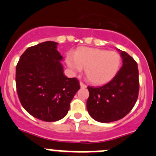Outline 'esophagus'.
Listing matches in <instances>:
<instances>
[{
	"instance_id": "obj_1",
	"label": "esophagus",
	"mask_w": 156,
	"mask_h": 156,
	"mask_svg": "<svg viewBox=\"0 0 156 156\" xmlns=\"http://www.w3.org/2000/svg\"><path fill=\"white\" fill-rule=\"evenodd\" d=\"M80 87L81 88H86V85L84 84L83 82H80Z\"/></svg>"
}]
</instances>
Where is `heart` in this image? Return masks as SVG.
Instances as JSON below:
<instances>
[{"instance_id":"obj_1","label":"heart","mask_w":156,"mask_h":156,"mask_svg":"<svg viewBox=\"0 0 156 156\" xmlns=\"http://www.w3.org/2000/svg\"><path fill=\"white\" fill-rule=\"evenodd\" d=\"M67 64L73 72L85 68L88 80L94 84L110 81L116 74L121 63L119 55L113 51L82 47L75 54L69 53Z\"/></svg>"}]
</instances>
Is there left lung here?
Segmentation results:
<instances>
[{
    "instance_id": "obj_1",
    "label": "left lung",
    "mask_w": 156,
    "mask_h": 156,
    "mask_svg": "<svg viewBox=\"0 0 156 156\" xmlns=\"http://www.w3.org/2000/svg\"><path fill=\"white\" fill-rule=\"evenodd\" d=\"M122 66L113 80L99 87L88 86L87 110L94 120L110 122L121 119L132 110L139 93V72L136 61L119 50Z\"/></svg>"
}]
</instances>
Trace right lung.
<instances>
[{
    "label": "right lung",
    "instance_id": "1",
    "mask_svg": "<svg viewBox=\"0 0 156 156\" xmlns=\"http://www.w3.org/2000/svg\"><path fill=\"white\" fill-rule=\"evenodd\" d=\"M57 43L46 41L28 48L16 65V84L21 104L35 118L55 122L67 115L80 89L76 78H67L59 61Z\"/></svg>",
    "mask_w": 156,
    "mask_h": 156
}]
</instances>
